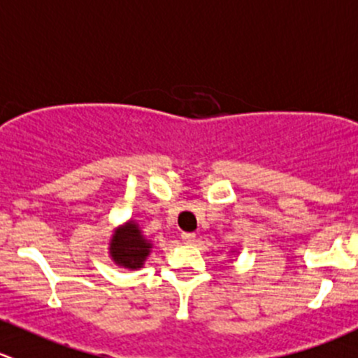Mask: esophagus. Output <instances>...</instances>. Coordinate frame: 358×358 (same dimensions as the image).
I'll use <instances>...</instances> for the list:
<instances>
[{
    "mask_svg": "<svg viewBox=\"0 0 358 358\" xmlns=\"http://www.w3.org/2000/svg\"><path fill=\"white\" fill-rule=\"evenodd\" d=\"M182 241L185 243V245H192V243L196 241V234H194V232H182Z\"/></svg>",
    "mask_w": 358,
    "mask_h": 358,
    "instance_id": "1",
    "label": "esophagus"
}]
</instances>
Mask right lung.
<instances>
[{
	"instance_id": "obj_1",
	"label": "right lung",
	"mask_w": 358,
	"mask_h": 358,
	"mask_svg": "<svg viewBox=\"0 0 358 358\" xmlns=\"http://www.w3.org/2000/svg\"><path fill=\"white\" fill-rule=\"evenodd\" d=\"M110 257L126 269H140L152 252V241L145 238L136 220H127L113 231L110 238Z\"/></svg>"
}]
</instances>
